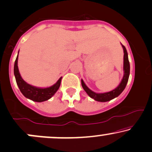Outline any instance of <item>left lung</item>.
I'll list each match as a JSON object with an SVG mask.
<instances>
[{"label": "left lung", "instance_id": "1", "mask_svg": "<svg viewBox=\"0 0 152 152\" xmlns=\"http://www.w3.org/2000/svg\"><path fill=\"white\" fill-rule=\"evenodd\" d=\"M123 50H124V66H123V69H124V76L119 83V85L117 86L115 90L110 91L108 92H104V93H96L91 90L88 87L85 85L83 80H81L82 86H83L84 90L87 92V94L94 100L98 102H108L114 98L118 97V96L123 92L124 88L126 87V84H127L128 80H129V72H130V65L129 59H128V54L126 52V48L124 47L123 45H122Z\"/></svg>", "mask_w": 152, "mask_h": 152}]
</instances>
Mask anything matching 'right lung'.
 Returning <instances> with one entry per match:
<instances>
[{"mask_svg": "<svg viewBox=\"0 0 152 152\" xmlns=\"http://www.w3.org/2000/svg\"><path fill=\"white\" fill-rule=\"evenodd\" d=\"M18 54L15 64H14V75H15L16 83H17L21 93L26 98H28L34 102H44L50 99L55 94V92L58 90L59 87L60 86V83H61L62 77L53 86L46 87V88H41V87H37L30 85L27 83L26 81H24L21 77L20 74L19 72L18 67Z\"/></svg>", "mask_w": 152, "mask_h": 152, "instance_id": "1", "label": "right lung"}]
</instances>
